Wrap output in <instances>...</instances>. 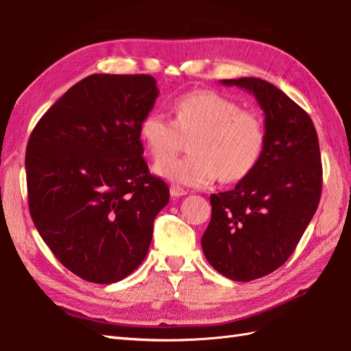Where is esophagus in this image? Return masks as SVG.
<instances>
[{
	"mask_svg": "<svg viewBox=\"0 0 351 351\" xmlns=\"http://www.w3.org/2000/svg\"><path fill=\"white\" fill-rule=\"evenodd\" d=\"M169 192H171V195H173V197H183V195H186V193H188L183 188H180V186H176V184H171Z\"/></svg>",
	"mask_w": 351,
	"mask_h": 351,
	"instance_id": "obj_1",
	"label": "esophagus"
}]
</instances>
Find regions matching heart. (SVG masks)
Instances as JSON below:
<instances>
[{"label":"heart","instance_id":"1","mask_svg":"<svg viewBox=\"0 0 351 351\" xmlns=\"http://www.w3.org/2000/svg\"><path fill=\"white\" fill-rule=\"evenodd\" d=\"M192 136L191 154L167 158ZM139 138L153 159L156 174L169 182L204 188L217 177L223 183L243 180L258 165L266 150V126L258 114L212 90L182 95L173 105V120L150 111L139 124ZM166 157L167 160L162 158Z\"/></svg>","mask_w":351,"mask_h":351}]
</instances>
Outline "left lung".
Masks as SVG:
<instances>
[{"mask_svg":"<svg viewBox=\"0 0 351 351\" xmlns=\"http://www.w3.org/2000/svg\"><path fill=\"white\" fill-rule=\"evenodd\" d=\"M252 93L264 111L267 141L258 165L234 189L212 193L201 239L212 266L232 281L266 276L290 258L322 197L323 167L311 117L260 77L222 80Z\"/></svg>","mask_w":351,"mask_h":351,"instance_id":"8db88e82","label":"left lung"}]
</instances>
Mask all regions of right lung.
Wrapping results in <instances>:
<instances>
[{"mask_svg":"<svg viewBox=\"0 0 351 351\" xmlns=\"http://www.w3.org/2000/svg\"><path fill=\"white\" fill-rule=\"evenodd\" d=\"M158 95L150 75H90L29 135V215L57 260L88 282L121 281L143 263L169 201L139 139Z\"/></svg>","mask_w":351,"mask_h":351,"instance_id":"add662e5","label":"right lung"}]
</instances>
